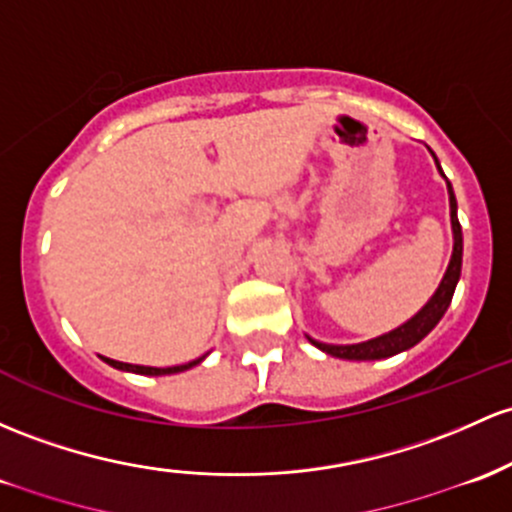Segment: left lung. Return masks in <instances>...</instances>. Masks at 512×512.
<instances>
[{"label":"left lung","instance_id":"8db88e82","mask_svg":"<svg viewBox=\"0 0 512 512\" xmlns=\"http://www.w3.org/2000/svg\"><path fill=\"white\" fill-rule=\"evenodd\" d=\"M432 157H435V153H432ZM435 165H437V170H440L442 177H445V172H442L437 157H435ZM445 182H447V194H449V218H452L454 245H452V257H449L445 277H442V282L435 289V294L430 296V301L425 303V306L420 308L413 318H408L406 323L389 330V333L379 335V338L357 342V345H328V342H318V340H313L311 335H306L311 345H316L318 350L325 352V355H333L338 359L369 362V359H386V357L398 355V352L411 350V347L418 345V342L423 340L437 323H440L442 316H445V311L449 308V303H452V296H454V289H457L459 277H462V250H464L462 226H459V218H457V199H454L449 179H445Z\"/></svg>","mask_w":512,"mask_h":512}]
</instances>
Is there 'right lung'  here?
Instances as JSON below:
<instances>
[{
  "instance_id": "add662e5",
  "label": "right lung",
  "mask_w": 512,
  "mask_h": 512,
  "mask_svg": "<svg viewBox=\"0 0 512 512\" xmlns=\"http://www.w3.org/2000/svg\"><path fill=\"white\" fill-rule=\"evenodd\" d=\"M106 364H111L114 369H121V372H133V374H148V376H162V374H179V372H187V369L196 367L199 362H204V357L199 359H192V362L187 364H177V367H167V369H160V367H140V364H128V362H116V359H109V357H101Z\"/></svg>"
}]
</instances>
